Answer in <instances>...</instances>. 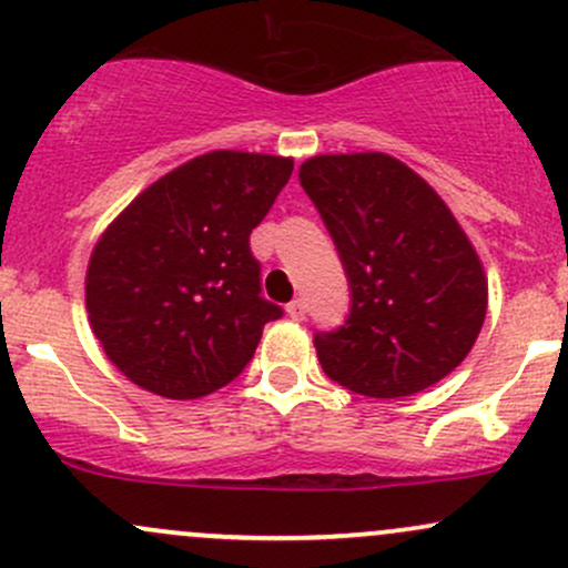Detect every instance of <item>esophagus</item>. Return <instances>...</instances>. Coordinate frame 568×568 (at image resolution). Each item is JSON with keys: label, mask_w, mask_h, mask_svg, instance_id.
<instances>
[{"label": "esophagus", "mask_w": 568, "mask_h": 568, "mask_svg": "<svg viewBox=\"0 0 568 568\" xmlns=\"http://www.w3.org/2000/svg\"><path fill=\"white\" fill-rule=\"evenodd\" d=\"M285 312H288V317L291 321H304V315H306V302L304 298H293V302L285 306Z\"/></svg>", "instance_id": "esophagus-1"}]
</instances>
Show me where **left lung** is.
Returning a JSON list of instances; mask_svg holds the SVG:
<instances>
[{"label":"left lung","mask_w":568,"mask_h":568,"mask_svg":"<svg viewBox=\"0 0 568 568\" xmlns=\"http://www.w3.org/2000/svg\"><path fill=\"white\" fill-rule=\"evenodd\" d=\"M349 283V315L315 334L328 379L403 397L467 357L486 317L478 253L422 175L382 152L321 154L298 168Z\"/></svg>","instance_id":"left-lung-1"}]
</instances>
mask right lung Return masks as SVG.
Segmentation results:
<instances>
[{
	"mask_svg": "<svg viewBox=\"0 0 568 568\" xmlns=\"http://www.w3.org/2000/svg\"><path fill=\"white\" fill-rule=\"evenodd\" d=\"M293 160L211 152L143 189L98 240L84 280L109 361L149 393L192 400L243 374L264 325L251 232L288 184Z\"/></svg>",
	"mask_w": 568,
	"mask_h": 568,
	"instance_id": "1",
	"label": "right lung"
}]
</instances>
